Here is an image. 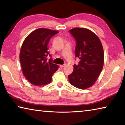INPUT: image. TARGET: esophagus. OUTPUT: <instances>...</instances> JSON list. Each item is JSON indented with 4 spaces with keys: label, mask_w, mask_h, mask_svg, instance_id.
I'll use <instances>...</instances> for the list:
<instances>
[{
    "label": "esophagus",
    "mask_w": 125,
    "mask_h": 125,
    "mask_svg": "<svg viewBox=\"0 0 125 125\" xmlns=\"http://www.w3.org/2000/svg\"><path fill=\"white\" fill-rule=\"evenodd\" d=\"M65 65H66V64H63V65H60V67H61V68H63V67H64Z\"/></svg>",
    "instance_id": "obj_1"
}]
</instances>
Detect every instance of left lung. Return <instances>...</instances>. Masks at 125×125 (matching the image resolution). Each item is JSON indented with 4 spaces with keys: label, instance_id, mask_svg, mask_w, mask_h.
<instances>
[{
    "label": "left lung",
    "instance_id": "left-lung-1",
    "mask_svg": "<svg viewBox=\"0 0 125 125\" xmlns=\"http://www.w3.org/2000/svg\"><path fill=\"white\" fill-rule=\"evenodd\" d=\"M76 41L75 54L79 60L68 75L72 85L85 89L96 82L103 69L104 53L99 37L87 29L75 27L69 31Z\"/></svg>",
    "mask_w": 125,
    "mask_h": 125
}]
</instances>
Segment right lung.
Wrapping results in <instances>:
<instances>
[{
	"label": "right lung",
	"instance_id": "1",
	"mask_svg": "<svg viewBox=\"0 0 125 125\" xmlns=\"http://www.w3.org/2000/svg\"><path fill=\"white\" fill-rule=\"evenodd\" d=\"M58 31L40 28L30 33L23 42L20 52V61L23 74L33 85L49 84L58 65L47 61L48 44L53 36Z\"/></svg>",
	"mask_w": 125,
	"mask_h": 125
}]
</instances>
